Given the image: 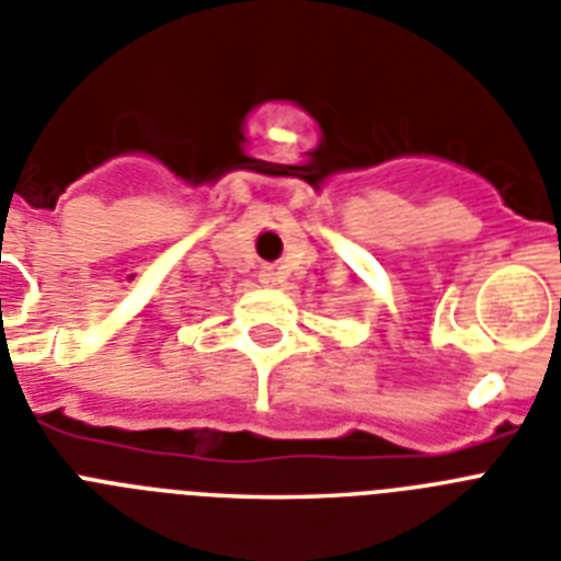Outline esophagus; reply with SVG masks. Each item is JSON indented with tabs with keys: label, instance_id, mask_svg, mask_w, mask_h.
Wrapping results in <instances>:
<instances>
[{
	"label": "esophagus",
	"instance_id": "1",
	"mask_svg": "<svg viewBox=\"0 0 561 561\" xmlns=\"http://www.w3.org/2000/svg\"><path fill=\"white\" fill-rule=\"evenodd\" d=\"M259 279L265 282V285H276V282H279V271H273V267H262Z\"/></svg>",
	"mask_w": 561,
	"mask_h": 561
}]
</instances>
